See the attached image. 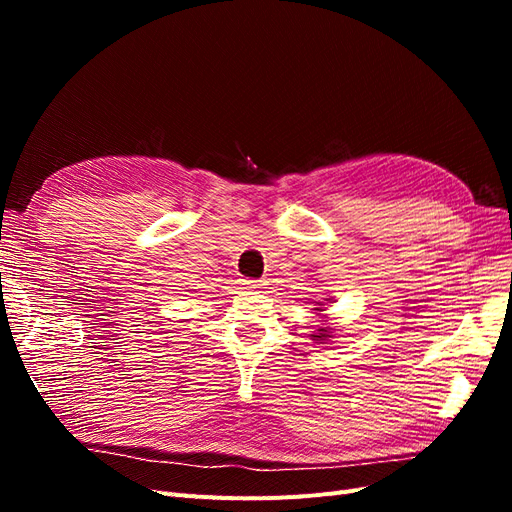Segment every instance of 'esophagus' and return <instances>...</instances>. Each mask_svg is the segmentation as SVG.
Masks as SVG:
<instances>
[{"instance_id":"34e87169","label":"esophagus","mask_w":512,"mask_h":512,"mask_svg":"<svg viewBox=\"0 0 512 512\" xmlns=\"http://www.w3.org/2000/svg\"><path fill=\"white\" fill-rule=\"evenodd\" d=\"M260 286H262V282H260V280H245V288L256 290V288H260Z\"/></svg>"}]
</instances>
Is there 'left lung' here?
Returning a JSON list of instances; mask_svg holds the SVG:
<instances>
[{"mask_svg":"<svg viewBox=\"0 0 512 512\" xmlns=\"http://www.w3.org/2000/svg\"><path fill=\"white\" fill-rule=\"evenodd\" d=\"M316 309H320V307H316ZM314 337H316V339H324V337H329V335H327V329H320V333H318V335H314Z\"/></svg>","mask_w":512,"mask_h":512,"instance_id":"left-lung-1","label":"left lung"}]
</instances>
